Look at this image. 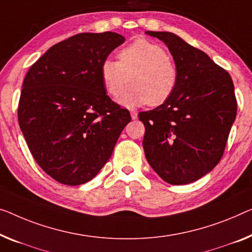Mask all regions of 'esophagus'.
Returning a JSON list of instances; mask_svg holds the SVG:
<instances>
[{"label":"esophagus","instance_id":"esophagus-1","mask_svg":"<svg viewBox=\"0 0 252 252\" xmlns=\"http://www.w3.org/2000/svg\"><path fill=\"white\" fill-rule=\"evenodd\" d=\"M130 114H131V118H132V120L138 119V113H137L136 111H131Z\"/></svg>","mask_w":252,"mask_h":252}]
</instances>
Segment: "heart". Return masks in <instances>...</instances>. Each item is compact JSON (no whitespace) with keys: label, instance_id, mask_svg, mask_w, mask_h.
Returning <instances> with one entry per match:
<instances>
[{"label":"heart","instance_id":"obj_1","mask_svg":"<svg viewBox=\"0 0 252 252\" xmlns=\"http://www.w3.org/2000/svg\"><path fill=\"white\" fill-rule=\"evenodd\" d=\"M100 77L107 94L121 103L134 107L149 104L157 106L173 95L179 72L175 62L160 45L147 39H138L119 51L118 61L105 59Z\"/></svg>","mask_w":252,"mask_h":252}]
</instances>
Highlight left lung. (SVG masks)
Returning <instances> with one entry per match:
<instances>
[{
  "instance_id": "8db88e82",
  "label": "left lung",
  "mask_w": 252,
  "mask_h": 252,
  "mask_svg": "<svg viewBox=\"0 0 252 252\" xmlns=\"http://www.w3.org/2000/svg\"><path fill=\"white\" fill-rule=\"evenodd\" d=\"M167 45L178 67L173 95L140 112L144 150L153 170L170 185H188L222 158L238 104L226 70L175 33L146 32Z\"/></svg>"
}]
</instances>
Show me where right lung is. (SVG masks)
Returning a JSON list of instances; mask_svg holds the SVG:
<instances>
[{
	"mask_svg": "<svg viewBox=\"0 0 252 252\" xmlns=\"http://www.w3.org/2000/svg\"><path fill=\"white\" fill-rule=\"evenodd\" d=\"M125 40L112 32L78 33L53 45L26 74L19 126L37 164L55 181L79 186L95 178L131 121L100 77L102 62Z\"/></svg>",
	"mask_w": 252,
	"mask_h": 252,
	"instance_id": "obj_1",
	"label": "right lung"
}]
</instances>
